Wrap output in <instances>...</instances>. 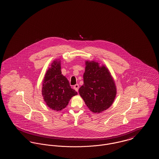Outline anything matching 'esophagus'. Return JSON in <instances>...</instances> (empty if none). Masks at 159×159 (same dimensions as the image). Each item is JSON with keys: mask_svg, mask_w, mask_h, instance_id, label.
<instances>
[{"mask_svg": "<svg viewBox=\"0 0 159 159\" xmlns=\"http://www.w3.org/2000/svg\"><path fill=\"white\" fill-rule=\"evenodd\" d=\"M79 85L78 84H76L74 86V89L76 90L77 92L79 91Z\"/></svg>", "mask_w": 159, "mask_h": 159, "instance_id": "34e87169", "label": "esophagus"}]
</instances>
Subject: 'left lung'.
I'll return each instance as SVG.
<instances>
[{
  "label": "left lung",
  "mask_w": 159,
  "mask_h": 159,
  "mask_svg": "<svg viewBox=\"0 0 159 159\" xmlns=\"http://www.w3.org/2000/svg\"><path fill=\"white\" fill-rule=\"evenodd\" d=\"M83 84L79 92L89 109L99 113L112 105L116 95V87L108 68L98 62L86 61Z\"/></svg>",
  "instance_id": "1"
}]
</instances>
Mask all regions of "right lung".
<instances>
[{
  "mask_svg": "<svg viewBox=\"0 0 159 159\" xmlns=\"http://www.w3.org/2000/svg\"><path fill=\"white\" fill-rule=\"evenodd\" d=\"M61 61L56 60L47 70L43 79L42 94L46 105L55 111H60L68 105L77 92L71 88L67 79L61 74Z\"/></svg>",
  "mask_w": 159,
  "mask_h": 159,
  "instance_id": "add662e5",
  "label": "right lung"
}]
</instances>
